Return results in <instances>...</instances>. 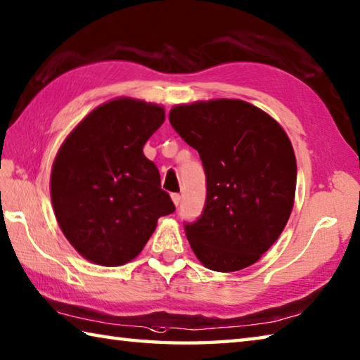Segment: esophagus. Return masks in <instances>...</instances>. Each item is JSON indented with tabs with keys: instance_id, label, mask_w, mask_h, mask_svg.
Here are the masks:
<instances>
[{
	"instance_id": "1",
	"label": "esophagus",
	"mask_w": 360,
	"mask_h": 360,
	"mask_svg": "<svg viewBox=\"0 0 360 360\" xmlns=\"http://www.w3.org/2000/svg\"><path fill=\"white\" fill-rule=\"evenodd\" d=\"M172 200H173V202H174V206H179L181 195H179V193H173V195H172Z\"/></svg>"
}]
</instances>
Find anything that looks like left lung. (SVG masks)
<instances>
[{
	"label": "left lung",
	"instance_id": "1",
	"mask_svg": "<svg viewBox=\"0 0 360 360\" xmlns=\"http://www.w3.org/2000/svg\"><path fill=\"white\" fill-rule=\"evenodd\" d=\"M169 122L197 149L206 174L201 217L184 224L193 253L219 272L257 263L294 205L297 167L288 135L263 110L239 99L176 105Z\"/></svg>",
	"mask_w": 360,
	"mask_h": 360
}]
</instances>
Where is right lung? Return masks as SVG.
Segmentation results:
<instances>
[{"mask_svg": "<svg viewBox=\"0 0 360 360\" xmlns=\"http://www.w3.org/2000/svg\"><path fill=\"white\" fill-rule=\"evenodd\" d=\"M165 121L158 103L120 97L94 108L58 151L50 193L64 236L96 264L139 255L162 215L174 212L143 146Z\"/></svg>", "mask_w": 360, "mask_h": 360, "instance_id": "right-lung-1", "label": "right lung"}]
</instances>
